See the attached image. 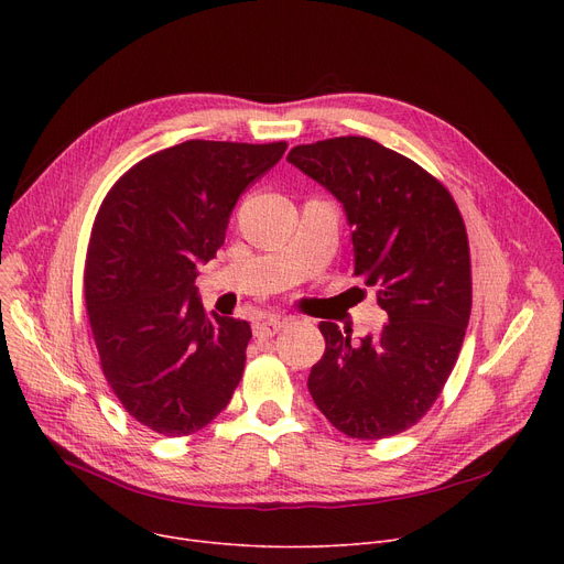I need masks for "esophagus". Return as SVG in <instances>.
Listing matches in <instances>:
<instances>
[{"mask_svg": "<svg viewBox=\"0 0 564 564\" xmlns=\"http://www.w3.org/2000/svg\"><path fill=\"white\" fill-rule=\"evenodd\" d=\"M281 317H264V319H258L253 324V334L258 338H272L279 329H281Z\"/></svg>", "mask_w": 564, "mask_h": 564, "instance_id": "34e87169", "label": "esophagus"}]
</instances>
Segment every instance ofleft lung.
Wrapping results in <instances>:
<instances>
[{
  "label": "left lung",
  "instance_id": "left-lung-1",
  "mask_svg": "<svg viewBox=\"0 0 564 564\" xmlns=\"http://www.w3.org/2000/svg\"><path fill=\"white\" fill-rule=\"evenodd\" d=\"M288 162L340 203L351 228L354 276L375 288L389 324L359 343L319 322L327 340L308 391L351 438L416 425L451 377L470 315L466 226L451 192L416 162L368 137L294 145Z\"/></svg>",
  "mask_w": 564,
  "mask_h": 564
}]
</instances>
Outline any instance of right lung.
Listing matches in <instances>:
<instances>
[{"instance_id": "1", "label": "right lung", "mask_w": 564, "mask_h": 564, "mask_svg": "<svg viewBox=\"0 0 564 564\" xmlns=\"http://www.w3.org/2000/svg\"><path fill=\"white\" fill-rule=\"evenodd\" d=\"M285 148L177 143L134 164L100 205L84 267L88 324L113 395L148 430H203L242 379L249 322L207 315L194 281L237 198Z\"/></svg>"}]
</instances>
